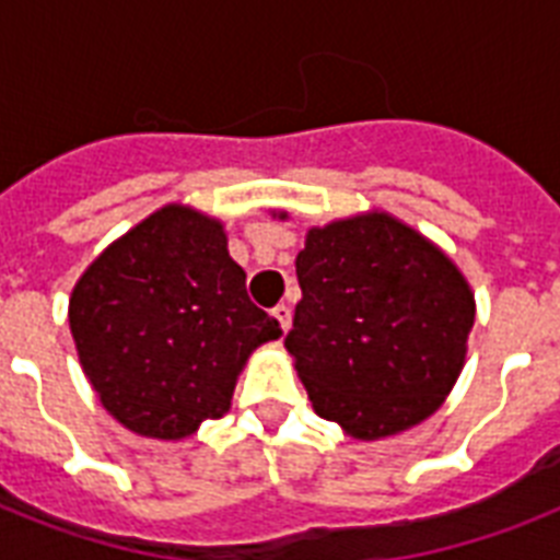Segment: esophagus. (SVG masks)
Listing matches in <instances>:
<instances>
[{
	"instance_id": "esophagus-1",
	"label": "esophagus",
	"mask_w": 560,
	"mask_h": 560,
	"mask_svg": "<svg viewBox=\"0 0 560 560\" xmlns=\"http://www.w3.org/2000/svg\"><path fill=\"white\" fill-rule=\"evenodd\" d=\"M272 316H276V319H279L281 331L288 334V328H290V319H293V311H290L288 305H276V307H272Z\"/></svg>"
}]
</instances>
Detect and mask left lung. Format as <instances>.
Masks as SVG:
<instances>
[{"instance_id": "obj_1", "label": "left lung", "mask_w": 560, "mask_h": 560, "mask_svg": "<svg viewBox=\"0 0 560 560\" xmlns=\"http://www.w3.org/2000/svg\"><path fill=\"white\" fill-rule=\"evenodd\" d=\"M296 276L302 302L284 349L316 416L381 442L442 407L477 316L474 290L442 246L369 209L307 229Z\"/></svg>"}]
</instances>
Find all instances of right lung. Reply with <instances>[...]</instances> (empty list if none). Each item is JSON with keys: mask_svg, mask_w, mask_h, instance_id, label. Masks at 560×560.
Wrapping results in <instances>:
<instances>
[{"mask_svg": "<svg viewBox=\"0 0 560 560\" xmlns=\"http://www.w3.org/2000/svg\"><path fill=\"white\" fill-rule=\"evenodd\" d=\"M69 331L101 407L130 433L179 442L229 412L237 374L281 325L246 296L223 220L168 202L81 272Z\"/></svg>", "mask_w": 560, "mask_h": 560, "instance_id": "obj_1", "label": "right lung"}]
</instances>
